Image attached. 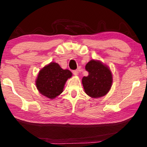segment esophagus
I'll return each mask as SVG.
<instances>
[{
    "label": "esophagus",
    "mask_w": 147,
    "mask_h": 147,
    "mask_svg": "<svg viewBox=\"0 0 147 147\" xmlns=\"http://www.w3.org/2000/svg\"><path fill=\"white\" fill-rule=\"evenodd\" d=\"M73 73L74 75L77 76L78 74V70H74V71H73Z\"/></svg>",
    "instance_id": "1"
}]
</instances>
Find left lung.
Listing matches in <instances>:
<instances>
[{
    "label": "left lung",
    "instance_id": "obj_1",
    "mask_svg": "<svg viewBox=\"0 0 147 147\" xmlns=\"http://www.w3.org/2000/svg\"><path fill=\"white\" fill-rule=\"evenodd\" d=\"M86 70L88 76L82 78L86 93L92 98L101 97L108 93L112 84V74L108 67L93 59L86 64Z\"/></svg>",
    "mask_w": 147,
    "mask_h": 147
}]
</instances>
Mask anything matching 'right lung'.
<instances>
[{
    "label": "right lung",
    "instance_id": "obj_1",
    "mask_svg": "<svg viewBox=\"0 0 147 147\" xmlns=\"http://www.w3.org/2000/svg\"><path fill=\"white\" fill-rule=\"evenodd\" d=\"M71 76L70 71L63 70L58 63L53 62L39 71L36 80V87L39 93L53 99L63 92L67 80Z\"/></svg>",
    "mask_w": 147,
    "mask_h": 147
}]
</instances>
